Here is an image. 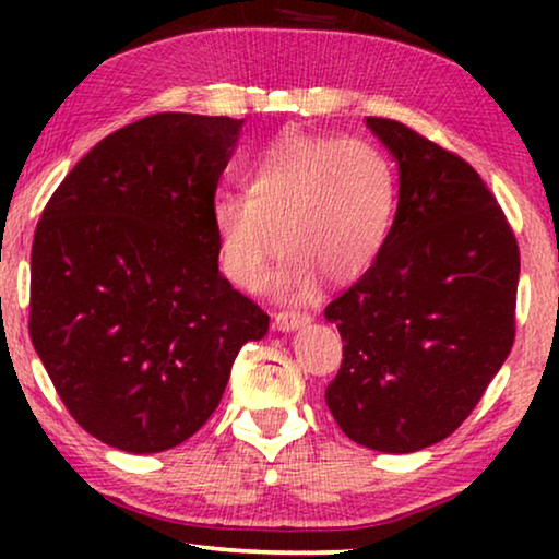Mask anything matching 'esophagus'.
<instances>
[{"label":"esophagus","instance_id":"esophagus-1","mask_svg":"<svg viewBox=\"0 0 559 559\" xmlns=\"http://www.w3.org/2000/svg\"><path fill=\"white\" fill-rule=\"evenodd\" d=\"M312 320L310 312H300V310H287V312H280L277 318H274V325L280 328V331H297V328L308 325Z\"/></svg>","mask_w":559,"mask_h":559}]
</instances>
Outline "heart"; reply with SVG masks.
I'll use <instances>...</instances> for the list:
<instances>
[{
  "mask_svg": "<svg viewBox=\"0 0 559 559\" xmlns=\"http://www.w3.org/2000/svg\"><path fill=\"white\" fill-rule=\"evenodd\" d=\"M247 193L224 190L211 203L221 270L257 289L282 249L272 285L305 297L320 277L354 282L377 264L392 234L400 182L386 152L361 136L289 129L249 165Z\"/></svg>",
  "mask_w": 559,
  "mask_h": 559,
  "instance_id": "heart-1",
  "label": "heart"
}]
</instances>
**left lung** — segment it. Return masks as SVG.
I'll return each mask as SVG.
<instances>
[{
    "mask_svg": "<svg viewBox=\"0 0 559 559\" xmlns=\"http://www.w3.org/2000/svg\"><path fill=\"white\" fill-rule=\"evenodd\" d=\"M366 124L400 165L377 264L325 308L343 361L325 389L358 445L415 453L453 435L514 346L519 247L480 175L394 119Z\"/></svg>",
    "mask_w": 559,
    "mask_h": 559,
    "instance_id": "8db88e82",
    "label": "left lung"
}]
</instances>
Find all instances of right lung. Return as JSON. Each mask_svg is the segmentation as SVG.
<instances>
[{"label": "right lung", "mask_w": 559, "mask_h": 559, "mask_svg": "<svg viewBox=\"0 0 559 559\" xmlns=\"http://www.w3.org/2000/svg\"><path fill=\"white\" fill-rule=\"evenodd\" d=\"M243 121L165 111L104 136L37 221L29 338L66 409L127 453L209 423L270 316L218 272L211 203Z\"/></svg>", "instance_id": "1"}]
</instances>
